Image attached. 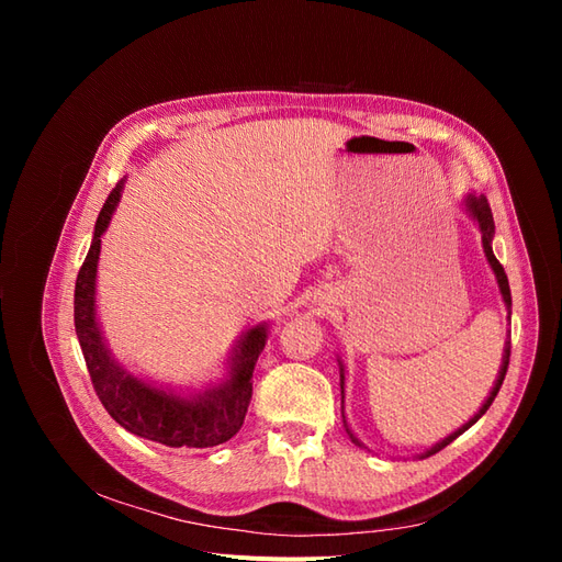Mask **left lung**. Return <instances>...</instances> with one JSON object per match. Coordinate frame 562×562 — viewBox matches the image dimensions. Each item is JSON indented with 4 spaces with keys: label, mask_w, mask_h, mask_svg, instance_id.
I'll list each match as a JSON object with an SVG mask.
<instances>
[{
    "label": "left lung",
    "mask_w": 562,
    "mask_h": 562,
    "mask_svg": "<svg viewBox=\"0 0 562 562\" xmlns=\"http://www.w3.org/2000/svg\"><path fill=\"white\" fill-rule=\"evenodd\" d=\"M464 209H467V213L475 220V225H479V229H481V234H483V252H485V258H487V262H490L492 271H495L497 285H499V293H502V300H504V304H506V310H512V288H508L506 271H504V267L499 265V260L495 258V252H492V236H495V220H492L490 203H487V199H485L483 194H473V192H471V194H467V199H464ZM508 318H512V312H508ZM508 356H512V339H506V345H504V356H502V368H499V372H497V382H495V386H492V391H490V396L485 398V403L481 405V411L475 413L467 424H462V427H459L457 431H452L448 438L438 440V443H436V446H431L429 450L419 452V454H417L419 459H424V457H431V454H436V452L443 450L446 446H450L457 436H462L467 429H471L473 424L479 422V419L487 413V407L492 405V401H495V396L499 394V386H502V382H504L506 368H508ZM339 384H342V403H345V368H342V361H339ZM342 417H345V413H342ZM345 427H347V434H349V438L353 440V443L363 448L361 440L351 434L347 419H345Z\"/></svg>",
    "instance_id": "1"
}]
</instances>
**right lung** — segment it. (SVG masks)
<instances>
[{"label":"right lung","mask_w":562,"mask_h":562,"mask_svg":"<svg viewBox=\"0 0 562 562\" xmlns=\"http://www.w3.org/2000/svg\"><path fill=\"white\" fill-rule=\"evenodd\" d=\"M122 192L124 180H119L95 220L93 241L75 285V328L93 389L110 417L135 436L168 448L220 446L241 429L248 413L252 370L267 345V323L248 328L239 337L227 359V375L223 380L190 396L145 382L119 366L100 330L95 274L100 236L105 234Z\"/></svg>","instance_id":"1"}]
</instances>
